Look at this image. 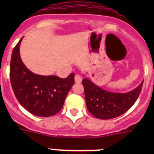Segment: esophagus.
I'll return each instance as SVG.
<instances>
[{"label": "esophagus", "instance_id": "obj_1", "mask_svg": "<svg viewBox=\"0 0 154 154\" xmlns=\"http://www.w3.org/2000/svg\"><path fill=\"white\" fill-rule=\"evenodd\" d=\"M82 81V77L81 75L79 74L75 75V82H77V83H79V82H81Z\"/></svg>", "mask_w": 154, "mask_h": 154}]
</instances>
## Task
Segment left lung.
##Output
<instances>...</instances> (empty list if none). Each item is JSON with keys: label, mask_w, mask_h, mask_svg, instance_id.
<instances>
[{"label": "left lung", "mask_w": 154, "mask_h": 154, "mask_svg": "<svg viewBox=\"0 0 154 154\" xmlns=\"http://www.w3.org/2000/svg\"><path fill=\"white\" fill-rule=\"evenodd\" d=\"M143 81L136 89L126 93L112 92L102 89L89 79H82L86 106L92 116L101 119L118 117L130 109L137 101Z\"/></svg>", "instance_id": "8db88e82"}]
</instances>
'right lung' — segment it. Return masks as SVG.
I'll use <instances>...</instances> for the list:
<instances>
[{"instance_id": "add662e5", "label": "right lung", "mask_w": 154, "mask_h": 154, "mask_svg": "<svg viewBox=\"0 0 154 154\" xmlns=\"http://www.w3.org/2000/svg\"><path fill=\"white\" fill-rule=\"evenodd\" d=\"M14 48L10 65V79L19 103L33 115L48 117L62 109L65 98L75 84V74L61 79L55 75L33 73L24 65L20 56V45Z\"/></svg>"}]
</instances>
